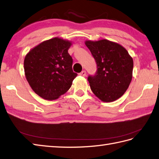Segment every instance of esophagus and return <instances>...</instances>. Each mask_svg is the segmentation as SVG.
<instances>
[{
    "mask_svg": "<svg viewBox=\"0 0 159 159\" xmlns=\"http://www.w3.org/2000/svg\"><path fill=\"white\" fill-rule=\"evenodd\" d=\"M80 75L81 76H86V71H82L81 73H80Z\"/></svg>",
    "mask_w": 159,
    "mask_h": 159,
    "instance_id": "obj_1",
    "label": "esophagus"
}]
</instances>
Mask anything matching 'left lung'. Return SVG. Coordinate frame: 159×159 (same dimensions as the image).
I'll list each match as a JSON object with an SVG mask.
<instances>
[{"label":"left lung","mask_w":159,"mask_h":159,"mask_svg":"<svg viewBox=\"0 0 159 159\" xmlns=\"http://www.w3.org/2000/svg\"><path fill=\"white\" fill-rule=\"evenodd\" d=\"M85 44L97 65L95 75L88 77L92 92L103 102L115 101L123 95L132 79V58L122 46L106 39Z\"/></svg>","instance_id":"8db88e82"}]
</instances>
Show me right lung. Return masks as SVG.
Instances as JSON below:
<instances>
[{"label": "right lung", "mask_w": 159, "mask_h": 159, "mask_svg": "<svg viewBox=\"0 0 159 159\" xmlns=\"http://www.w3.org/2000/svg\"><path fill=\"white\" fill-rule=\"evenodd\" d=\"M71 42L59 38L44 41L27 54L24 71L36 94L42 98L57 99L71 88L77 74L68 53Z\"/></svg>", "instance_id": "add662e5"}]
</instances>
